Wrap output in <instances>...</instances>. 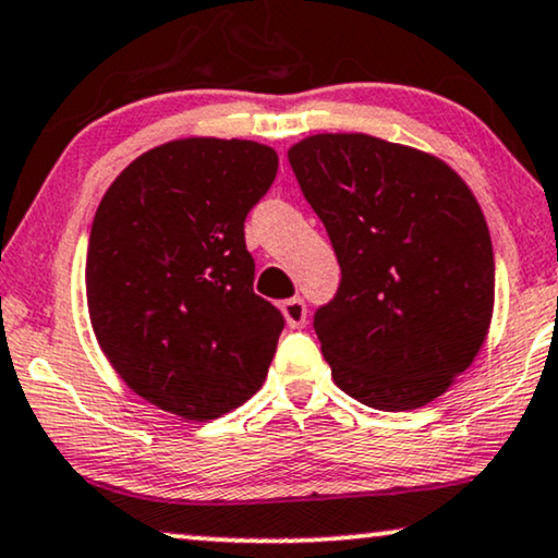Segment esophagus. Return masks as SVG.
Segmentation results:
<instances>
[{"instance_id":"34e87169","label":"esophagus","mask_w":558,"mask_h":558,"mask_svg":"<svg viewBox=\"0 0 558 558\" xmlns=\"http://www.w3.org/2000/svg\"><path fill=\"white\" fill-rule=\"evenodd\" d=\"M280 311H282V318H286V324L290 328H303L305 326V316H308V308H305V303L301 301V298H288V301H282Z\"/></svg>"}]
</instances>
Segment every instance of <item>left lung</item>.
<instances>
[{
	"label": "left lung",
	"instance_id": "1",
	"mask_svg": "<svg viewBox=\"0 0 558 558\" xmlns=\"http://www.w3.org/2000/svg\"><path fill=\"white\" fill-rule=\"evenodd\" d=\"M288 161L341 265L313 320L336 387L384 412L435 402L490 331L496 263L475 194L435 154L368 133L305 136Z\"/></svg>",
	"mask_w": 558,
	"mask_h": 558
}]
</instances>
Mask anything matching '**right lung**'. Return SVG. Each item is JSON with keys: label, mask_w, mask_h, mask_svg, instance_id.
Listing matches in <instances>:
<instances>
[{"label": "right lung", "mask_w": 558, "mask_h": 558, "mask_svg": "<svg viewBox=\"0 0 558 558\" xmlns=\"http://www.w3.org/2000/svg\"><path fill=\"white\" fill-rule=\"evenodd\" d=\"M276 174V148L190 136L148 148L100 199L85 260L90 326L144 402L207 422L263 387L282 316L253 290L245 217Z\"/></svg>", "instance_id": "obj_1"}]
</instances>
